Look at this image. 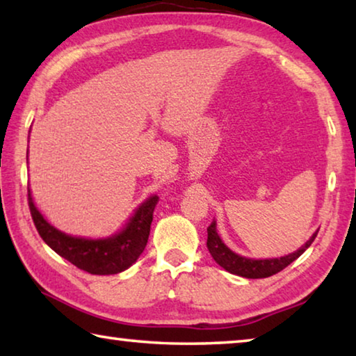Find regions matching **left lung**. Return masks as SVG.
<instances>
[{"instance_id":"left-lung-1","label":"left lung","mask_w":356,"mask_h":356,"mask_svg":"<svg viewBox=\"0 0 356 356\" xmlns=\"http://www.w3.org/2000/svg\"><path fill=\"white\" fill-rule=\"evenodd\" d=\"M317 232L318 231L312 234L308 242L297 251L291 252V254L270 259H252L240 256L236 251L229 248V246L222 242L218 231H216V221H213L212 225L207 227V248L210 254H212L213 261L229 273L251 280L268 278V276L281 272L282 268H286L289 264H292L295 259H298L303 254V252L309 248L311 243L314 242Z\"/></svg>"}]
</instances>
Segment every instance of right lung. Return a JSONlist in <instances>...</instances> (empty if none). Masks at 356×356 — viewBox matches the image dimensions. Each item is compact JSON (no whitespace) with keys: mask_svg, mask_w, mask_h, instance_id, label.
<instances>
[{"mask_svg":"<svg viewBox=\"0 0 356 356\" xmlns=\"http://www.w3.org/2000/svg\"><path fill=\"white\" fill-rule=\"evenodd\" d=\"M156 195L149 196L131 213L127 222L110 237L86 238L59 231L34 204L28 188L29 210L39 236L50 248L91 275H116L131 267L147 245Z\"/></svg>","mask_w":356,"mask_h":356,"instance_id":"1","label":"right lung"}]
</instances>
